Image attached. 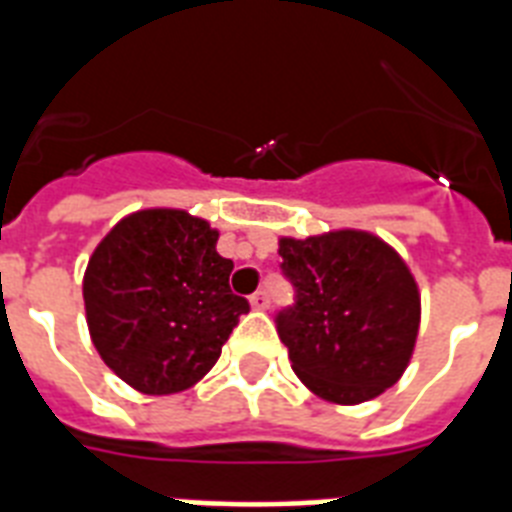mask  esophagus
<instances>
[{
    "label": "esophagus",
    "mask_w": 512,
    "mask_h": 512,
    "mask_svg": "<svg viewBox=\"0 0 512 512\" xmlns=\"http://www.w3.org/2000/svg\"><path fill=\"white\" fill-rule=\"evenodd\" d=\"M249 305H252L255 311H265V308H268V292H263V289L255 292V295L249 297Z\"/></svg>",
    "instance_id": "1"
}]
</instances>
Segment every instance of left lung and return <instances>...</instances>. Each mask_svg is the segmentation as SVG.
<instances>
[{
	"label": "left lung",
	"instance_id": "8db88e82",
	"mask_svg": "<svg viewBox=\"0 0 512 512\" xmlns=\"http://www.w3.org/2000/svg\"><path fill=\"white\" fill-rule=\"evenodd\" d=\"M297 305L279 316L292 369L313 396L356 406L393 388L420 332V287L396 249L358 228L281 236Z\"/></svg>",
	"mask_w": 512,
	"mask_h": 512
}]
</instances>
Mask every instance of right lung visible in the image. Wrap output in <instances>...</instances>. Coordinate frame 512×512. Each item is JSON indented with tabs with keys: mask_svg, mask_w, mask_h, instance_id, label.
Instances as JSON below:
<instances>
[{
	"mask_svg": "<svg viewBox=\"0 0 512 512\" xmlns=\"http://www.w3.org/2000/svg\"><path fill=\"white\" fill-rule=\"evenodd\" d=\"M217 239L204 217L148 207L124 215L90 255L82 295L92 345L138 393L196 385L249 311L231 295L233 263Z\"/></svg>",
	"mask_w": 512,
	"mask_h": 512,
	"instance_id": "obj_1",
	"label": "right lung"
}]
</instances>
